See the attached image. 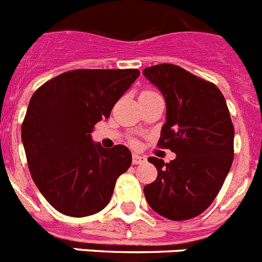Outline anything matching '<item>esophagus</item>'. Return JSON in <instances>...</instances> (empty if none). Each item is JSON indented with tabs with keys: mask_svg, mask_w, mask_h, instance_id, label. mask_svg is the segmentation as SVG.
I'll use <instances>...</instances> for the list:
<instances>
[{
	"mask_svg": "<svg viewBox=\"0 0 262 262\" xmlns=\"http://www.w3.org/2000/svg\"><path fill=\"white\" fill-rule=\"evenodd\" d=\"M132 162H133V164H142L146 162V157H143V155H140V154H133Z\"/></svg>",
	"mask_w": 262,
	"mask_h": 262,
	"instance_id": "34e87169",
	"label": "esophagus"
}]
</instances>
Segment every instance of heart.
Masks as SVG:
<instances>
[{
	"mask_svg": "<svg viewBox=\"0 0 262 262\" xmlns=\"http://www.w3.org/2000/svg\"><path fill=\"white\" fill-rule=\"evenodd\" d=\"M143 94H155V93L151 90H145V91H142V94H141V95H143Z\"/></svg>",
	"mask_w": 262,
	"mask_h": 262,
	"instance_id": "heart-1",
	"label": "heart"
}]
</instances>
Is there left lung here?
Wrapping results in <instances>:
<instances>
[{
    "label": "left lung",
    "mask_w": 262,
    "mask_h": 262,
    "mask_svg": "<svg viewBox=\"0 0 262 262\" xmlns=\"http://www.w3.org/2000/svg\"><path fill=\"white\" fill-rule=\"evenodd\" d=\"M142 73L166 99L158 146L176 154L169 163L147 159L158 178L143 188L146 201L167 219H192L213 204L234 159V125L225 96L214 83L178 65L159 63Z\"/></svg>",
    "instance_id": "8db88e82"
}]
</instances>
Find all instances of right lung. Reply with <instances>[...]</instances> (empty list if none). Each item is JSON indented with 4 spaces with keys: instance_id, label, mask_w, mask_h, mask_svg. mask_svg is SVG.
I'll use <instances>...</instances> for the list:
<instances>
[{
    "instance_id": "add662e5",
    "label": "right lung",
    "mask_w": 262,
    "mask_h": 262,
    "mask_svg": "<svg viewBox=\"0 0 262 262\" xmlns=\"http://www.w3.org/2000/svg\"><path fill=\"white\" fill-rule=\"evenodd\" d=\"M137 69H75L49 79L31 96L22 124L28 169L56 210L87 216L103 210L132 164L124 145L93 143L96 122L108 119Z\"/></svg>"
}]
</instances>
